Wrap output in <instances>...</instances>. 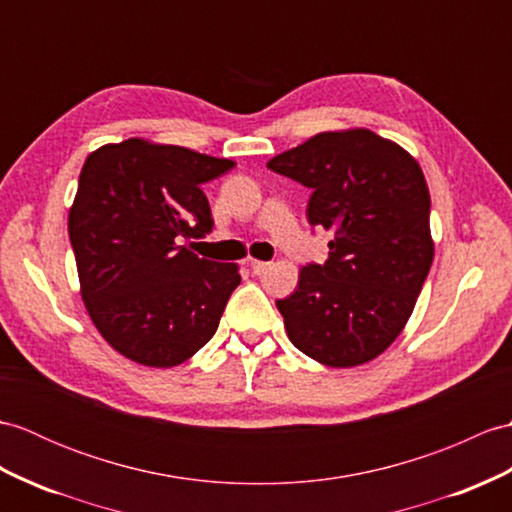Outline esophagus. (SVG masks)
Listing matches in <instances>:
<instances>
[{"mask_svg": "<svg viewBox=\"0 0 512 512\" xmlns=\"http://www.w3.org/2000/svg\"><path fill=\"white\" fill-rule=\"evenodd\" d=\"M270 268V264L268 261H259V259H253L251 261V270H253V275H264V272Z\"/></svg>", "mask_w": 512, "mask_h": 512, "instance_id": "esophagus-1", "label": "esophagus"}]
</instances>
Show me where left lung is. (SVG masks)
Returning <instances> with one entry per match:
<instances>
[{"instance_id": "obj_1", "label": "left lung", "mask_w": 512, "mask_h": 512, "mask_svg": "<svg viewBox=\"0 0 512 512\" xmlns=\"http://www.w3.org/2000/svg\"><path fill=\"white\" fill-rule=\"evenodd\" d=\"M268 168L312 189L307 220L334 235L325 264L303 266L294 294L277 301L290 342L334 368L375 360L406 327L434 259L421 165L395 141L349 128Z\"/></svg>"}]
</instances>
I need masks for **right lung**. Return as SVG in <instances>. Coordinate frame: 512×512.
I'll return each mask as SVG.
<instances>
[{"label": "right lung", "instance_id": "1", "mask_svg": "<svg viewBox=\"0 0 512 512\" xmlns=\"http://www.w3.org/2000/svg\"><path fill=\"white\" fill-rule=\"evenodd\" d=\"M233 165L139 137L93 150L82 165L69 209L80 294L124 358L178 366L216 334L240 268L198 257L183 242L211 231L200 187Z\"/></svg>", "mask_w": 512, "mask_h": 512}]
</instances>
